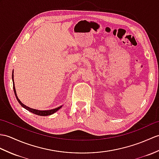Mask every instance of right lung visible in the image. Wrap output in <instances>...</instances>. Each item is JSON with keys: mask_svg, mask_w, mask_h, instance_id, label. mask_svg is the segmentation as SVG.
Segmentation results:
<instances>
[{"mask_svg": "<svg viewBox=\"0 0 159 159\" xmlns=\"http://www.w3.org/2000/svg\"><path fill=\"white\" fill-rule=\"evenodd\" d=\"M12 80H13V90H14V93L15 95H16V98L17 99L18 102L20 103V105L24 107V108H25L26 110H28V111L31 112L32 113H34L35 114H36V115H39V116H48V115H51V114H53V113H55V112H57L58 110H60L61 106H60L58 107V108H55V109H52V110H36V109H32V108H29V107L25 106L24 104H22V103L21 102V101L19 99H18L17 96V94H16V88H15V84H14V80H13V73H12Z\"/></svg>", "mask_w": 159, "mask_h": 159, "instance_id": "add662e5", "label": "right lung"}]
</instances>
